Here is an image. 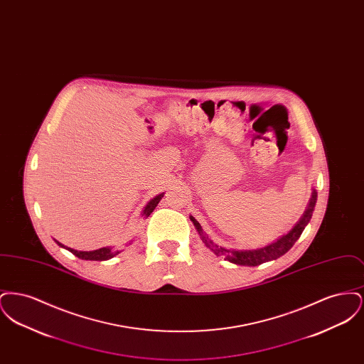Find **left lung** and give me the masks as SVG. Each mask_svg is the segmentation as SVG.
Listing matches in <instances>:
<instances>
[{"instance_id": "1", "label": "left lung", "mask_w": 364, "mask_h": 364, "mask_svg": "<svg viewBox=\"0 0 364 364\" xmlns=\"http://www.w3.org/2000/svg\"><path fill=\"white\" fill-rule=\"evenodd\" d=\"M316 198L318 193L316 191H312L311 199L309 202V206L306 208L303 217L299 220V223L291 229L289 233L284 235L282 237H279L277 242H272L263 248H258V250H245V251H236V250H228L224 248L218 244L213 242L208 235L203 232L200 224L190 215L192 224L195 225V229L198 230L202 242H205V245L208 247V250H211L217 257H223L226 260H229L230 263L235 264H242V266H258L263 262L267 260L277 259L281 255H284L285 252H288L294 242H297V239L300 237V235L303 233L306 225L310 223L312 217V211L315 208L316 203Z\"/></svg>"}]
</instances>
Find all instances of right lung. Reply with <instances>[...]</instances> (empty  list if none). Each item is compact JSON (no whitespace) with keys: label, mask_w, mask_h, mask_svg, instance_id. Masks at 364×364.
<instances>
[{"label":"right lung","mask_w":364,"mask_h":364,"mask_svg":"<svg viewBox=\"0 0 364 364\" xmlns=\"http://www.w3.org/2000/svg\"><path fill=\"white\" fill-rule=\"evenodd\" d=\"M162 196H164V193H159V195H156V198H153V199L146 205V208L143 210L141 215H143V217H149V215L154 211V208H156V205L159 203V200L162 199ZM55 242H57L60 247H63V248L68 250V251L72 252L75 257H77V258H80V259L107 260L110 259V258H113L114 255H117V254H119V251H113L110 247H104V248L94 250V251H76V250H73V248L65 247L64 244H61V242H57V240H55Z\"/></svg>","instance_id":"add662e5"}]
</instances>
